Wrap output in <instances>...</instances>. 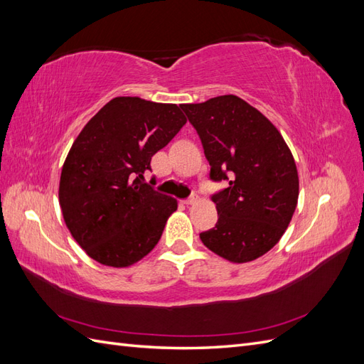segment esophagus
<instances>
[{
  "label": "esophagus",
  "instance_id": "obj_1",
  "mask_svg": "<svg viewBox=\"0 0 364 364\" xmlns=\"http://www.w3.org/2000/svg\"><path fill=\"white\" fill-rule=\"evenodd\" d=\"M196 202H197V196H191V197H188V199L183 200L185 205H194Z\"/></svg>",
  "mask_w": 364,
  "mask_h": 364
}]
</instances>
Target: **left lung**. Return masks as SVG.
<instances>
[{"label": "left lung", "mask_w": 364, "mask_h": 364, "mask_svg": "<svg viewBox=\"0 0 364 364\" xmlns=\"http://www.w3.org/2000/svg\"><path fill=\"white\" fill-rule=\"evenodd\" d=\"M211 165L226 182L213 196L218 220L202 243L230 262L262 257L284 235L297 205L299 178L289 146L270 121L237 95L181 105Z\"/></svg>", "instance_id": "1"}]
</instances>
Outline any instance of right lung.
<instances>
[{
	"label": "right lung",
	"instance_id": "right-lung-1",
	"mask_svg": "<svg viewBox=\"0 0 364 364\" xmlns=\"http://www.w3.org/2000/svg\"><path fill=\"white\" fill-rule=\"evenodd\" d=\"M185 123L176 105L117 97L75 138L59 202L71 235L97 262L127 267L158 245L178 200L156 191L144 174Z\"/></svg>",
	"mask_w": 364,
	"mask_h": 364
}]
</instances>
